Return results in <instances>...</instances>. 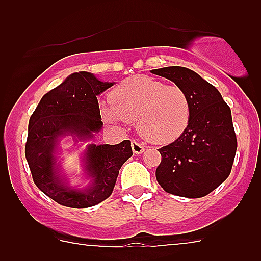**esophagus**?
Segmentation results:
<instances>
[{"instance_id":"34e87169","label":"esophagus","mask_w":261,"mask_h":261,"mask_svg":"<svg viewBox=\"0 0 261 261\" xmlns=\"http://www.w3.org/2000/svg\"><path fill=\"white\" fill-rule=\"evenodd\" d=\"M132 150L135 154H141V153H144L145 147H144V145L140 144L138 141H132Z\"/></svg>"}]
</instances>
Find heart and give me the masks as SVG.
<instances>
[{
	"mask_svg": "<svg viewBox=\"0 0 261 261\" xmlns=\"http://www.w3.org/2000/svg\"><path fill=\"white\" fill-rule=\"evenodd\" d=\"M110 99L100 106L102 116L114 124L137 121L140 135L154 144L175 141L190 124V98L176 85L150 77L128 78L111 91Z\"/></svg>",
	"mask_w": 261,
	"mask_h": 261,
	"instance_id": "obj_1",
	"label": "heart"
}]
</instances>
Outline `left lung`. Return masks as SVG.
<instances>
[{"instance_id":"8db88e82","label":"left lung","mask_w":261,"mask_h":261,"mask_svg":"<svg viewBox=\"0 0 261 261\" xmlns=\"http://www.w3.org/2000/svg\"><path fill=\"white\" fill-rule=\"evenodd\" d=\"M151 71L181 87L191 102L190 124L183 135L158 149L162 161L156 180L172 195L204 197L231 172L238 146L231 110L220 91L191 69L167 66Z\"/></svg>"}]
</instances>
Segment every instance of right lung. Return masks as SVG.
Segmentation results:
<instances>
[{"instance_id": "obj_1", "label": "right lung", "mask_w": 261, "mask_h": 261, "mask_svg": "<svg viewBox=\"0 0 261 261\" xmlns=\"http://www.w3.org/2000/svg\"><path fill=\"white\" fill-rule=\"evenodd\" d=\"M112 85L87 71L73 73L41 98L30 117L24 153L32 179L41 192L60 205L82 209L105 201L114 191L119 170L132 156L129 140L117 145L91 144L85 153V168L91 177L89 187L70 188L59 174L55 154L60 137L93 138L103 125L96 96Z\"/></svg>"}]
</instances>
